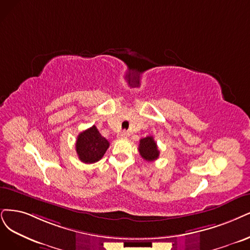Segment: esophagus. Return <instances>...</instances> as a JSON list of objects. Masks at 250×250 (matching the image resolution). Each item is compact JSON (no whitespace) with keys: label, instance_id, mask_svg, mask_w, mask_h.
<instances>
[{"label":"esophagus","instance_id":"1","mask_svg":"<svg viewBox=\"0 0 250 250\" xmlns=\"http://www.w3.org/2000/svg\"><path fill=\"white\" fill-rule=\"evenodd\" d=\"M128 135H130V134H128V132H122V133H119L118 135H117V137L118 138H125V137H127Z\"/></svg>","mask_w":250,"mask_h":250}]
</instances>
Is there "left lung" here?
<instances>
[{"label":"left lung","mask_w":250,"mask_h":250,"mask_svg":"<svg viewBox=\"0 0 250 250\" xmlns=\"http://www.w3.org/2000/svg\"><path fill=\"white\" fill-rule=\"evenodd\" d=\"M138 149H139L140 155L147 162H153L159 159L160 150L158 149V145H156L152 136L141 139Z\"/></svg>","instance_id":"obj_1"}]
</instances>
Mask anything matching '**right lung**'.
<instances>
[{"mask_svg":"<svg viewBox=\"0 0 250 250\" xmlns=\"http://www.w3.org/2000/svg\"><path fill=\"white\" fill-rule=\"evenodd\" d=\"M109 145L107 139L100 134L96 125H92L78 135L76 152L82 163L94 164L103 158Z\"/></svg>","mask_w":250,"mask_h":250,"instance_id":"obj_1","label":"right lung"}]
</instances>
